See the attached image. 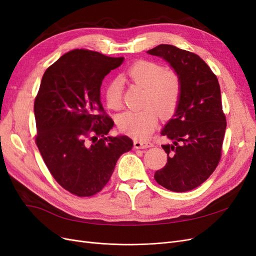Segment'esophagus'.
<instances>
[{"mask_svg":"<svg viewBox=\"0 0 256 256\" xmlns=\"http://www.w3.org/2000/svg\"><path fill=\"white\" fill-rule=\"evenodd\" d=\"M134 148H136V150L150 148V147H152V146H154V144H152V142L142 141V140H134Z\"/></svg>","mask_w":256,"mask_h":256,"instance_id":"esophagus-1","label":"esophagus"}]
</instances>
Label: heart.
<instances>
[{"label":"heart","instance_id":"obj_1","mask_svg":"<svg viewBox=\"0 0 256 256\" xmlns=\"http://www.w3.org/2000/svg\"><path fill=\"white\" fill-rule=\"evenodd\" d=\"M127 76L134 83L146 88L144 106H148L142 111H128L122 114L118 126L127 134L145 138L156 128L159 112L162 116H168L176 110L182 96V81L175 72L164 70L161 64L147 60L134 62L128 68ZM106 102L112 110L122 109V85L118 79H113L108 84Z\"/></svg>","mask_w":256,"mask_h":256}]
</instances>
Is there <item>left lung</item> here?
I'll list each match as a JSON object with an SVG mask.
<instances>
[{
  "label": "left lung",
  "mask_w": 256,
  "mask_h": 256,
  "mask_svg": "<svg viewBox=\"0 0 256 256\" xmlns=\"http://www.w3.org/2000/svg\"><path fill=\"white\" fill-rule=\"evenodd\" d=\"M147 53L166 60L182 81L180 102L161 131L172 142L162 145L168 162L154 177L168 190L190 191L212 174L221 158L226 118L220 85L196 53L172 44H159Z\"/></svg>",
  "instance_id": "1"
}]
</instances>
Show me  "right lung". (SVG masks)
<instances>
[{
	"label": "right lung",
	"instance_id": "1",
	"mask_svg": "<svg viewBox=\"0 0 256 256\" xmlns=\"http://www.w3.org/2000/svg\"><path fill=\"white\" fill-rule=\"evenodd\" d=\"M124 58L76 49L44 72L35 98V142L54 180L72 194L98 193L110 180L118 158L134 142L106 136L114 122L100 102L104 76Z\"/></svg>",
	"mask_w": 256,
	"mask_h": 256
}]
</instances>
